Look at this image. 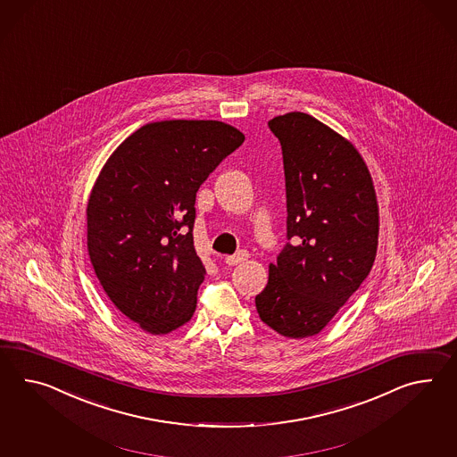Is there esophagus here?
I'll list each match as a JSON object with an SVG mask.
<instances>
[{
  "label": "esophagus",
  "mask_w": 457,
  "mask_h": 457,
  "mask_svg": "<svg viewBox=\"0 0 457 457\" xmlns=\"http://www.w3.org/2000/svg\"><path fill=\"white\" fill-rule=\"evenodd\" d=\"M249 257V254L245 253V251H239L237 254H234V256H228L224 261H226V264L228 266H236V264H239V262H243Z\"/></svg>",
  "instance_id": "esophagus-1"
}]
</instances>
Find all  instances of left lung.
Masks as SVG:
<instances>
[{
  "instance_id": "1",
  "label": "left lung",
  "mask_w": 457,
  "mask_h": 457,
  "mask_svg": "<svg viewBox=\"0 0 457 457\" xmlns=\"http://www.w3.org/2000/svg\"><path fill=\"white\" fill-rule=\"evenodd\" d=\"M282 146L287 245L256 295L261 320L287 338L322 332L377 257L379 212L355 145L303 112L269 120Z\"/></svg>"
}]
</instances>
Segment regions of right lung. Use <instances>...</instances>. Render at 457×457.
I'll list each match as a JSON object with an SVG mask.
<instances>
[{"mask_svg": "<svg viewBox=\"0 0 457 457\" xmlns=\"http://www.w3.org/2000/svg\"><path fill=\"white\" fill-rule=\"evenodd\" d=\"M245 134L220 120L146 123L113 150L87 201V249L112 303L152 335L188 322L206 269L196 191Z\"/></svg>", "mask_w": 457, "mask_h": 457, "instance_id": "obj_1", "label": "right lung"}]
</instances>
